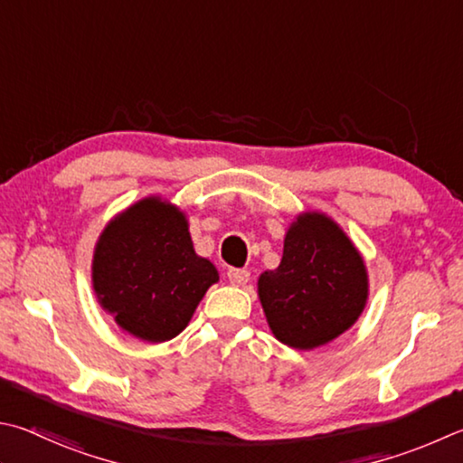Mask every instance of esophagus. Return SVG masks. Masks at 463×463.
<instances>
[{"mask_svg":"<svg viewBox=\"0 0 463 463\" xmlns=\"http://www.w3.org/2000/svg\"><path fill=\"white\" fill-rule=\"evenodd\" d=\"M226 277H229V281L232 285H245L249 281L250 273L247 269H229V271H226Z\"/></svg>","mask_w":463,"mask_h":463,"instance_id":"esophagus-1","label":"esophagus"}]
</instances>
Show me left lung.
I'll use <instances>...</instances> for the list:
<instances>
[{"instance_id": "1", "label": "left lung", "mask_w": 463, "mask_h": 463, "mask_svg": "<svg viewBox=\"0 0 463 463\" xmlns=\"http://www.w3.org/2000/svg\"><path fill=\"white\" fill-rule=\"evenodd\" d=\"M257 289L275 338L314 350L354 326L368 299V273L330 216L304 213L285 234L279 267L260 273Z\"/></svg>"}]
</instances>
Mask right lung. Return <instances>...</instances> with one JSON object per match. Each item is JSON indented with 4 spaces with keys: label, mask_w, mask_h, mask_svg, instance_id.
<instances>
[{
    "label": "right lung",
    "mask_w": 463,
    "mask_h": 463,
    "mask_svg": "<svg viewBox=\"0 0 463 463\" xmlns=\"http://www.w3.org/2000/svg\"><path fill=\"white\" fill-rule=\"evenodd\" d=\"M216 281V267L192 245L186 214L159 196L117 214L92 255L100 307L121 330L151 344L175 338Z\"/></svg>",
    "instance_id": "right-lung-1"
}]
</instances>
